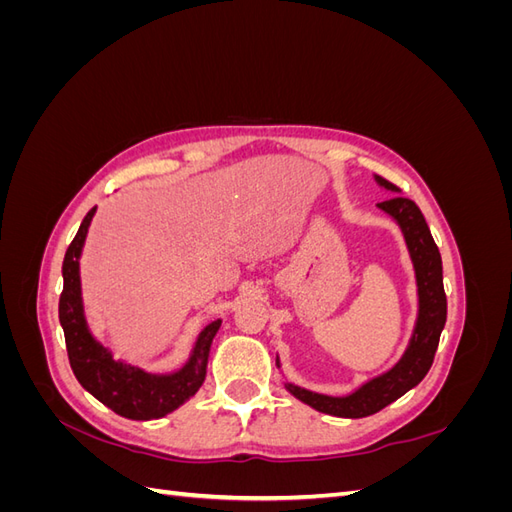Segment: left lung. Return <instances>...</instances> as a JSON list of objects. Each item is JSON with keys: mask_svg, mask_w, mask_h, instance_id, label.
I'll use <instances>...</instances> for the list:
<instances>
[{"mask_svg": "<svg viewBox=\"0 0 512 512\" xmlns=\"http://www.w3.org/2000/svg\"><path fill=\"white\" fill-rule=\"evenodd\" d=\"M374 181L382 190L399 194L395 185L386 179L374 175ZM378 209L389 215L401 230V237H404L416 280V320L404 354L399 356L395 365L382 371V374L365 380L348 395H324L309 391L305 386L290 382L282 371L284 386L292 397H297L303 404L322 414H331L339 418L371 416L393 404L395 399L406 395L410 389H414V386L427 376V371L433 363V356H436L438 350L442 329L446 324L442 258L421 209H418L410 198L404 196H393L389 200H384V203H378ZM275 363L277 369H282L280 354L275 356Z\"/></svg>", "mask_w": 512, "mask_h": 512, "instance_id": "left-lung-1", "label": "left lung"}]
</instances>
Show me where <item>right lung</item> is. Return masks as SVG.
<instances>
[{
	"instance_id": "right-lung-1",
	"label": "right lung",
	"mask_w": 512,
	"mask_h": 512,
	"mask_svg": "<svg viewBox=\"0 0 512 512\" xmlns=\"http://www.w3.org/2000/svg\"><path fill=\"white\" fill-rule=\"evenodd\" d=\"M94 215L96 207L85 215L61 267L64 292L59 299V322L66 335L70 365L83 389L106 408L132 421H153L181 408L203 386L213 337L218 335L222 320L209 322L198 333L188 361L168 374H156L121 359L115 361L113 352L91 333L85 318L81 256Z\"/></svg>"
}]
</instances>
